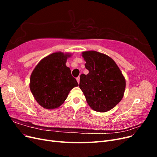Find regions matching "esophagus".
Returning <instances> with one entry per match:
<instances>
[{"instance_id":"34e87169","label":"esophagus","mask_w":157,"mask_h":157,"mask_svg":"<svg viewBox=\"0 0 157 157\" xmlns=\"http://www.w3.org/2000/svg\"><path fill=\"white\" fill-rule=\"evenodd\" d=\"M77 82L79 84V82H80V77H78L77 78Z\"/></svg>"}]
</instances>
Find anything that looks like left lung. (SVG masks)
Instances as JSON below:
<instances>
[{
    "label": "left lung",
    "instance_id": "8db88e82",
    "mask_svg": "<svg viewBox=\"0 0 157 157\" xmlns=\"http://www.w3.org/2000/svg\"><path fill=\"white\" fill-rule=\"evenodd\" d=\"M88 75L81 74L79 87L93 110L106 112L119 103L124 96L126 81L113 59L96 51L82 52Z\"/></svg>",
    "mask_w": 157,
    "mask_h": 157
}]
</instances>
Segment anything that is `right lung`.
I'll list each match as a JSON object with an SVG mask.
<instances>
[{
	"label": "right lung",
	"instance_id": "add662e5",
	"mask_svg": "<svg viewBox=\"0 0 157 157\" xmlns=\"http://www.w3.org/2000/svg\"><path fill=\"white\" fill-rule=\"evenodd\" d=\"M69 54L56 52L42 59L33 70L30 89L36 101L45 109L59 107L71 90L78 86L65 65Z\"/></svg>",
	"mask_w": 157,
	"mask_h": 157
}]
</instances>
